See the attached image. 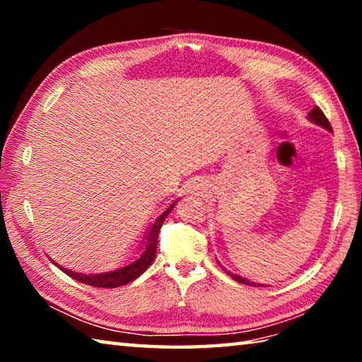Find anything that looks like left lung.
Masks as SVG:
<instances>
[{"instance_id": "1", "label": "left lung", "mask_w": 362, "mask_h": 362, "mask_svg": "<svg viewBox=\"0 0 362 362\" xmlns=\"http://www.w3.org/2000/svg\"><path fill=\"white\" fill-rule=\"evenodd\" d=\"M308 119L316 122L317 126L324 127V129H327V131L332 132V127H330V122H329V119L326 118V115L322 113V110H321L320 107H315L313 110H311V112L308 113ZM226 273H228L233 279L238 281V283L246 284V286H257V284H254V283H250L249 279H244V278H241V276H238V274H233V273H230V272H226Z\"/></svg>"}]
</instances>
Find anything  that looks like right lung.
Returning a JSON list of instances; mask_svg holds the SVG:
<instances>
[{
	"mask_svg": "<svg viewBox=\"0 0 362 362\" xmlns=\"http://www.w3.org/2000/svg\"><path fill=\"white\" fill-rule=\"evenodd\" d=\"M175 203H177V201H174V203L168 207L166 212H163L161 216L158 217L156 222L153 223L148 236H146L142 255H140L136 262L129 263L127 267H122L119 269H113V272H108V273L81 274V273H75V272H71V269H66L64 267H60V265H57V263H56V265L60 269H62L65 274H69V276H71L73 279H76L78 283H83V284H88V286L105 287V289H115V287H119V286H124L127 283H131V281L139 278L140 274H142L145 269L151 265L153 260H155L159 230H161V226L164 223V218H166L168 214L173 211V207H174Z\"/></svg>",
	"mask_w": 362,
	"mask_h": 362,
	"instance_id": "right-lung-1",
	"label": "right lung"
}]
</instances>
